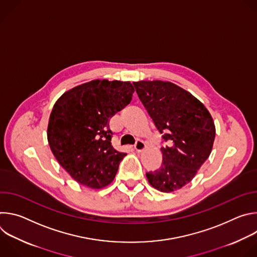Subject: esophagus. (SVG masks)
<instances>
[{
    "label": "esophagus",
    "instance_id": "1",
    "mask_svg": "<svg viewBox=\"0 0 257 257\" xmlns=\"http://www.w3.org/2000/svg\"><path fill=\"white\" fill-rule=\"evenodd\" d=\"M145 148H146V145H145V143L142 140H136L135 145H134V149L136 150V152L141 153V152H143L145 150Z\"/></svg>",
    "mask_w": 257,
    "mask_h": 257
}]
</instances>
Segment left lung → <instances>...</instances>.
Instances as JSON below:
<instances>
[{
  "mask_svg": "<svg viewBox=\"0 0 257 257\" xmlns=\"http://www.w3.org/2000/svg\"><path fill=\"white\" fill-rule=\"evenodd\" d=\"M137 95L168 143L163 164L146 173L150 184L162 192L185 186L211 153L215 136L212 118L201 101L168 81L133 82Z\"/></svg>",
  "mask_w": 257,
  "mask_h": 257,
  "instance_id": "1",
  "label": "left lung"
}]
</instances>
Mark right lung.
<instances>
[{
  "mask_svg": "<svg viewBox=\"0 0 257 257\" xmlns=\"http://www.w3.org/2000/svg\"><path fill=\"white\" fill-rule=\"evenodd\" d=\"M130 82L92 80L65 92L55 103L48 141L59 164L81 185L111 183L126 156L112 145L108 120L132 99Z\"/></svg>",
  "mask_w": 257,
  "mask_h": 257,
  "instance_id": "obj_1",
  "label": "right lung"
}]
</instances>
